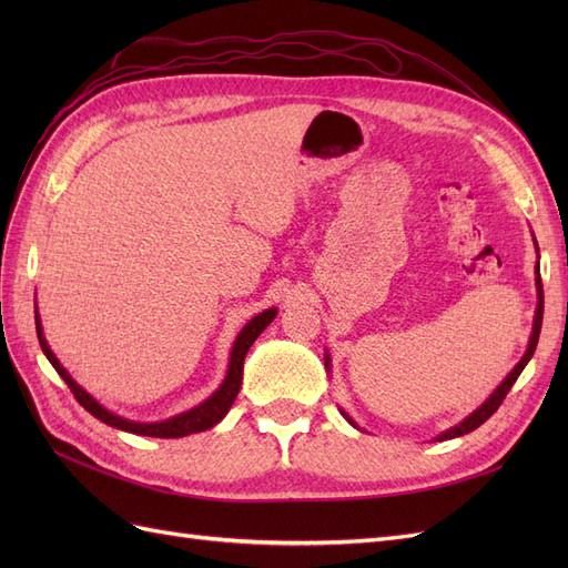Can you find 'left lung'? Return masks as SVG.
Returning a JSON list of instances; mask_svg holds the SVG:
<instances>
[{"mask_svg": "<svg viewBox=\"0 0 568 568\" xmlns=\"http://www.w3.org/2000/svg\"><path fill=\"white\" fill-rule=\"evenodd\" d=\"M536 286H538V311H536V322H532V334H530L528 351H526V355L521 357V363L509 372L507 379H505L500 386H497V390L490 395V398H488L484 405H480V407L474 412V415H469L462 424H457V426L448 428V432H445V434H440L438 440H448V438H457V436L469 434V432H474V428H478L480 424H484L486 419H490V417L495 415V412H497V407H500L503 400L507 398V393H509V388L514 386V382L519 379V374H521L524 367L528 365V359L532 357V353H536L538 338H540V326H542V282H540V272H538V277H536ZM326 365H329V357H326ZM348 422H351V419H348ZM351 424H353V422H351Z\"/></svg>", "mask_w": 568, "mask_h": 568, "instance_id": "1", "label": "left lung"}]
</instances>
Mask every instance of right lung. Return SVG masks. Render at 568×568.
<instances>
[{
  "mask_svg": "<svg viewBox=\"0 0 568 568\" xmlns=\"http://www.w3.org/2000/svg\"><path fill=\"white\" fill-rule=\"evenodd\" d=\"M274 315H277V311L274 307H270V311L261 313L257 317H253L242 334L236 336L234 341V348H232V357H230V369H227V376L225 382H222V386L211 395L209 400L201 403L199 407L184 412V415H178L173 419H165V422H159V424H136V422H128L123 417H115L111 415L109 409L101 407L90 393H84L73 379L71 374H68L61 363L57 359V355L51 353V348L47 346V338L42 334V322H40V315H36V326H38V338H40V346L47 355V359L51 365H54V369L59 372L61 379L68 384V388H71V393L75 395V400L90 412L92 417H97L99 422H104L109 426H115L120 428V432H130V434H140V436H156V438H182V436H189V434H199V432H205V428L215 426L222 417L227 415L232 403L236 400L239 395V388H242V374H244V357L248 353V348L253 346V341L263 334L265 326L274 320Z\"/></svg>",
  "mask_w": 568,
  "mask_h": 568,
  "instance_id": "obj_1",
  "label": "right lung"
}]
</instances>
